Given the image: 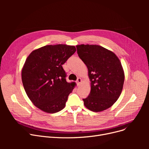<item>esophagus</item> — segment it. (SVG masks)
I'll use <instances>...</instances> for the list:
<instances>
[{
	"instance_id": "34e87169",
	"label": "esophagus",
	"mask_w": 149,
	"mask_h": 149,
	"mask_svg": "<svg viewBox=\"0 0 149 149\" xmlns=\"http://www.w3.org/2000/svg\"><path fill=\"white\" fill-rule=\"evenodd\" d=\"M81 79H80V78H78L77 81H76V83L77 84V86H79L80 84L81 83Z\"/></svg>"
}]
</instances>
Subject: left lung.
<instances>
[{
  "instance_id": "left-lung-1",
  "label": "left lung",
  "mask_w": 149,
  "mask_h": 149,
  "mask_svg": "<svg viewBox=\"0 0 149 149\" xmlns=\"http://www.w3.org/2000/svg\"><path fill=\"white\" fill-rule=\"evenodd\" d=\"M79 57L86 65L91 81L89 96L83 99L90 111L100 112L111 107L121 93L124 74L116 55L103 47L93 45L76 46Z\"/></svg>"
}]
</instances>
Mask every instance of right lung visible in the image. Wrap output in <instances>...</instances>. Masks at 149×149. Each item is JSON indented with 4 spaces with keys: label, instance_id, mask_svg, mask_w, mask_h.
<instances>
[{
    "label": "right lung",
    "instance_id": "add662e5",
    "mask_svg": "<svg viewBox=\"0 0 149 149\" xmlns=\"http://www.w3.org/2000/svg\"><path fill=\"white\" fill-rule=\"evenodd\" d=\"M74 46L46 45L33 51L22 70L23 87L29 98L40 110L56 113L65 107L75 83L66 80L62 65L75 53Z\"/></svg>",
    "mask_w": 149,
    "mask_h": 149
}]
</instances>
